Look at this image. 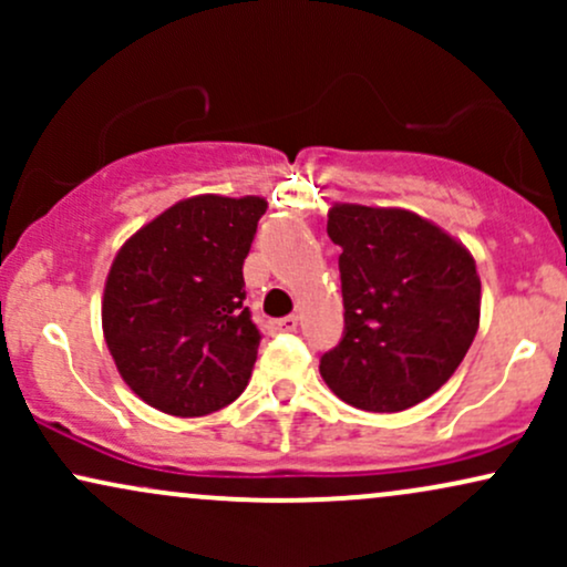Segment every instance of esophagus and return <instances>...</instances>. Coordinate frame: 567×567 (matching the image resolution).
Segmentation results:
<instances>
[{
	"instance_id": "esophagus-1",
	"label": "esophagus",
	"mask_w": 567,
	"mask_h": 567,
	"mask_svg": "<svg viewBox=\"0 0 567 567\" xmlns=\"http://www.w3.org/2000/svg\"><path fill=\"white\" fill-rule=\"evenodd\" d=\"M296 328H298V317L296 315L282 317V320L271 322V330H275V333H292Z\"/></svg>"
}]
</instances>
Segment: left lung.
I'll use <instances>...</instances> for the list:
<instances>
[{"label": "left lung", "instance_id": "obj_1", "mask_svg": "<svg viewBox=\"0 0 567 567\" xmlns=\"http://www.w3.org/2000/svg\"><path fill=\"white\" fill-rule=\"evenodd\" d=\"M343 336L324 383L349 405L396 413L455 373L480 324V277L464 245L410 210L336 205Z\"/></svg>", "mask_w": 567, "mask_h": 567}]
</instances>
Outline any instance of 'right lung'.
I'll list each match as a JSON object with an SVG mask.
<instances>
[{"label":"right lung","instance_id":"add662e5","mask_svg":"<svg viewBox=\"0 0 567 567\" xmlns=\"http://www.w3.org/2000/svg\"><path fill=\"white\" fill-rule=\"evenodd\" d=\"M264 213L261 197L202 194L116 252L103 336L127 386L162 413L207 415L245 392L261 330L243 306V264Z\"/></svg>","mask_w":567,"mask_h":567}]
</instances>
